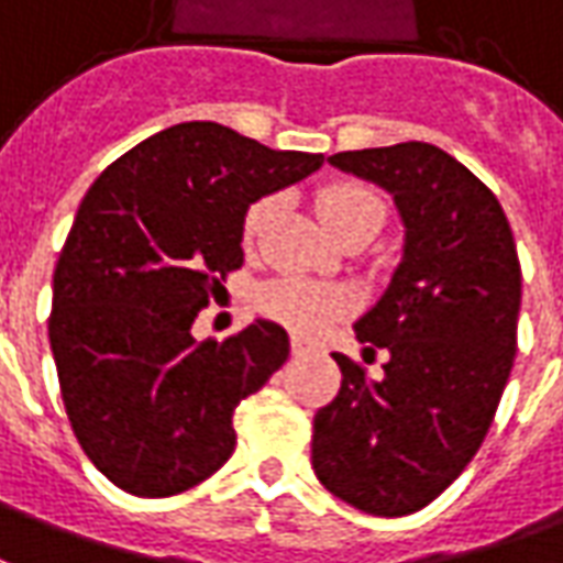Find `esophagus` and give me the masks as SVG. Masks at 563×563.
Listing matches in <instances>:
<instances>
[{
  "label": "esophagus",
  "instance_id": "esophagus-1",
  "mask_svg": "<svg viewBox=\"0 0 563 563\" xmlns=\"http://www.w3.org/2000/svg\"><path fill=\"white\" fill-rule=\"evenodd\" d=\"M289 347H292L295 356H301V353H310V350H313V344H310V341H305V338H292V341H289Z\"/></svg>",
  "mask_w": 563,
  "mask_h": 563
}]
</instances>
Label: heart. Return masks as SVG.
<instances>
[{
    "label": "heart",
    "mask_w": 563,
    "mask_h": 563,
    "mask_svg": "<svg viewBox=\"0 0 563 563\" xmlns=\"http://www.w3.org/2000/svg\"><path fill=\"white\" fill-rule=\"evenodd\" d=\"M268 210L271 198H258L255 203H250V210L243 216V234H246V241L262 228ZM317 213L338 234L341 228L350 225L360 216H384V207H380L375 191H368L365 186L338 183V186L322 188L320 195H317ZM255 305H258V310L268 320L280 322V325L292 329L298 335H317L329 322L341 320L344 313H350V308H353V292L344 289V286H335V283L280 277V280H271L258 289Z\"/></svg>",
    "instance_id": "obj_1"
}]
</instances>
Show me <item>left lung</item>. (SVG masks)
<instances>
[{
  "label": "left lung",
  "mask_w": 563,
  "mask_h": 563,
  "mask_svg": "<svg viewBox=\"0 0 563 563\" xmlns=\"http://www.w3.org/2000/svg\"><path fill=\"white\" fill-rule=\"evenodd\" d=\"M332 167L390 191L399 268L356 320L384 375L332 353L341 390L313 418V473L338 500L399 518L432 503L475 457L512 372L521 265L494 191L439 145L338 152Z\"/></svg>",
  "instance_id": "left-lung-1"
}]
</instances>
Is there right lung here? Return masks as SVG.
<instances>
[{
  "instance_id": "1",
  "label": "right lung",
  "mask_w": 563,
  "mask_h": 563,
  "mask_svg": "<svg viewBox=\"0 0 563 563\" xmlns=\"http://www.w3.org/2000/svg\"><path fill=\"white\" fill-rule=\"evenodd\" d=\"M322 161L186 121L88 188L54 268L48 338L78 445L115 487L173 497L231 457L234 408L286 363L289 335L255 320L195 341L191 322L243 265L250 203Z\"/></svg>"
}]
</instances>
